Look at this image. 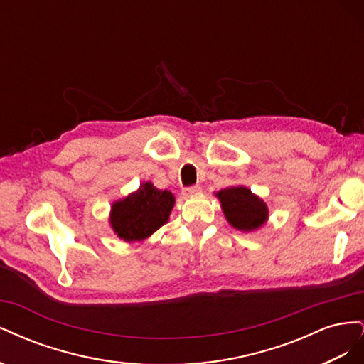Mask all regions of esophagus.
<instances>
[{
	"label": "esophagus",
	"mask_w": 364,
	"mask_h": 364,
	"mask_svg": "<svg viewBox=\"0 0 364 364\" xmlns=\"http://www.w3.org/2000/svg\"><path fill=\"white\" fill-rule=\"evenodd\" d=\"M202 191V188L199 185H191V186H186V188L183 190L185 196H194V194H199Z\"/></svg>",
	"instance_id": "34e87169"
}]
</instances>
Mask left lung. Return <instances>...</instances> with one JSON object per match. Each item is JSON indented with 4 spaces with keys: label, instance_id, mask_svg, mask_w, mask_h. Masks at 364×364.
Here are the masks:
<instances>
[{
    "label": "left lung",
    "instance_id": "1",
    "mask_svg": "<svg viewBox=\"0 0 364 364\" xmlns=\"http://www.w3.org/2000/svg\"><path fill=\"white\" fill-rule=\"evenodd\" d=\"M228 222L240 230H253L267 220V206L246 186H232L217 193Z\"/></svg>",
    "mask_w": 364,
    "mask_h": 364
}]
</instances>
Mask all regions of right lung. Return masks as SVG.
<instances>
[{"mask_svg":"<svg viewBox=\"0 0 364 364\" xmlns=\"http://www.w3.org/2000/svg\"><path fill=\"white\" fill-rule=\"evenodd\" d=\"M173 205L174 196L170 191L146 182L136 193L114 203L111 225L124 241L146 240L167 223Z\"/></svg>","mask_w":364,"mask_h":364,"instance_id":"right-lung-1","label":"right lung"}]
</instances>
